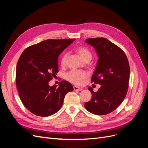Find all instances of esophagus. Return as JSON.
Listing matches in <instances>:
<instances>
[{
  "mask_svg": "<svg viewBox=\"0 0 148 148\" xmlns=\"http://www.w3.org/2000/svg\"><path fill=\"white\" fill-rule=\"evenodd\" d=\"M73 89H74L75 91H82V90H83L82 88H79V87L76 86H73Z\"/></svg>",
  "mask_w": 148,
  "mask_h": 148,
  "instance_id": "esophagus-1",
  "label": "esophagus"
}]
</instances>
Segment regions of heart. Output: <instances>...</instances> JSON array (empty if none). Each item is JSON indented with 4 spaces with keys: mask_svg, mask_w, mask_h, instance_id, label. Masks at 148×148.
I'll list each match as a JSON object with an SVG mask.
<instances>
[{
    "mask_svg": "<svg viewBox=\"0 0 148 148\" xmlns=\"http://www.w3.org/2000/svg\"><path fill=\"white\" fill-rule=\"evenodd\" d=\"M75 51L81 57L83 61L89 60L92 59V53L88 49L83 46H78L75 49ZM68 56V53L65 52L62 55L60 58V64L64 66L66 64V61ZM88 77V73L86 71L83 70H71L65 75V78L69 82L75 84H82L84 79Z\"/></svg>",
    "mask_w": 148,
    "mask_h": 148,
    "instance_id": "obj_1",
    "label": "heart"
}]
</instances>
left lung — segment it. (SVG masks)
I'll return each instance as SVG.
<instances>
[{
    "label": "left lung",
    "instance_id": "obj_1",
    "mask_svg": "<svg viewBox=\"0 0 148 148\" xmlns=\"http://www.w3.org/2000/svg\"><path fill=\"white\" fill-rule=\"evenodd\" d=\"M99 57L91 82L101 85L97 92L91 87L92 99L84 104L86 109L95 115H106L120 105L127 95L130 79V66L125 52L104 38L86 39Z\"/></svg>",
    "mask_w": 148,
    "mask_h": 148
}]
</instances>
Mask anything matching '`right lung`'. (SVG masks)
<instances>
[{
    "label": "right lung",
    "instance_id": "right-lung-1",
    "mask_svg": "<svg viewBox=\"0 0 148 148\" xmlns=\"http://www.w3.org/2000/svg\"><path fill=\"white\" fill-rule=\"evenodd\" d=\"M75 39H47L26 48L17 62L16 85L20 99L33 114L48 117L59 111L65 96L73 88L63 80L50 86L59 71L58 57Z\"/></svg>",
    "mask_w": 148,
    "mask_h": 148
}]
</instances>
